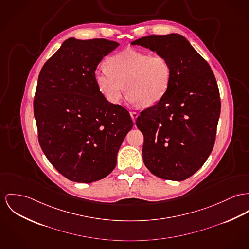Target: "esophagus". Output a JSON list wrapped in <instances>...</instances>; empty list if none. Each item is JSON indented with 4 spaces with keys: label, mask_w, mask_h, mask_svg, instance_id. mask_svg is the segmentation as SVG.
<instances>
[{
    "label": "esophagus",
    "mask_w": 249,
    "mask_h": 249,
    "mask_svg": "<svg viewBox=\"0 0 249 249\" xmlns=\"http://www.w3.org/2000/svg\"><path fill=\"white\" fill-rule=\"evenodd\" d=\"M130 115H131V117H132V119H133V121H135V119L137 118V116H138V114L136 113V112H131L130 113Z\"/></svg>",
    "instance_id": "esophagus-1"
}]
</instances>
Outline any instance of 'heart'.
Instances as JSON below:
<instances>
[{
  "mask_svg": "<svg viewBox=\"0 0 249 249\" xmlns=\"http://www.w3.org/2000/svg\"><path fill=\"white\" fill-rule=\"evenodd\" d=\"M105 65L96 70L94 78L111 104H117L126 89L130 103L153 106L166 96L172 83V65L161 55L126 49L108 57Z\"/></svg>",
  "mask_w": 249,
  "mask_h": 249,
  "instance_id": "obj_1",
  "label": "heart"
}]
</instances>
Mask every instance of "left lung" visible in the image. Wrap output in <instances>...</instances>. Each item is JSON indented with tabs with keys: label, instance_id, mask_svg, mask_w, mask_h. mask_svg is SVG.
<instances>
[{
	"label": "left lung",
	"instance_id": "left-lung-1",
	"mask_svg": "<svg viewBox=\"0 0 249 249\" xmlns=\"http://www.w3.org/2000/svg\"><path fill=\"white\" fill-rule=\"evenodd\" d=\"M132 44L167 57L172 69L166 96L136 118L144 135V164L159 178L183 181L204 165L215 143L221 112L216 78L207 60L179 34L151 35Z\"/></svg>",
	"mask_w": 249,
	"mask_h": 249
}]
</instances>
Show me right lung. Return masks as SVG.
Masks as SVG:
<instances>
[{
  "label": "right lung",
  "mask_w": 249,
  "mask_h": 249,
  "mask_svg": "<svg viewBox=\"0 0 249 249\" xmlns=\"http://www.w3.org/2000/svg\"><path fill=\"white\" fill-rule=\"evenodd\" d=\"M118 45L105 38H68L39 72L34 97L38 143L71 181L92 183L109 175L133 128L129 112L109 103L94 78L98 63Z\"/></svg>",
  "instance_id": "1"
}]
</instances>
